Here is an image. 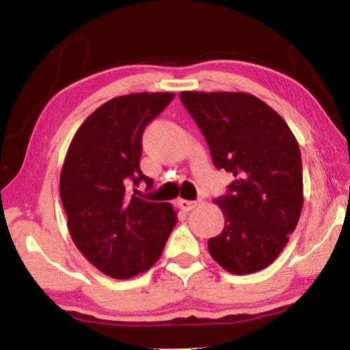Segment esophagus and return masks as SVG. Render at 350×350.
<instances>
[{"instance_id":"esophagus-1","label":"esophagus","mask_w":350,"mask_h":350,"mask_svg":"<svg viewBox=\"0 0 350 350\" xmlns=\"http://www.w3.org/2000/svg\"><path fill=\"white\" fill-rule=\"evenodd\" d=\"M179 206H180V210H183V211H189V210H193L194 206L198 205V202L196 200H185V199H180L179 202Z\"/></svg>"}]
</instances>
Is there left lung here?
Listing matches in <instances>:
<instances>
[{"label": "left lung", "instance_id": "left-lung-1", "mask_svg": "<svg viewBox=\"0 0 350 350\" xmlns=\"http://www.w3.org/2000/svg\"><path fill=\"white\" fill-rule=\"evenodd\" d=\"M180 100L210 146L213 162L234 176L215 200L225 224L210 238L211 258L230 273L273 262L303 210V163L286 120L247 92L183 91Z\"/></svg>", "mask_w": 350, "mask_h": 350}]
</instances>
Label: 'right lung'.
Segmentation results:
<instances>
[{"label":"right lung","instance_id":"add662e5","mask_svg":"<svg viewBox=\"0 0 350 350\" xmlns=\"http://www.w3.org/2000/svg\"><path fill=\"white\" fill-rule=\"evenodd\" d=\"M174 98L137 92L111 98L81 123L68 148L60 196L74 244L102 273L128 280L161 258L177 222L173 205L137 198L142 134ZM137 191V189H134Z\"/></svg>","mask_w":350,"mask_h":350}]
</instances>
